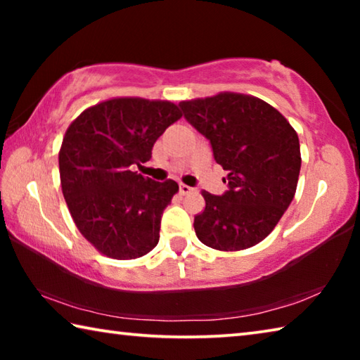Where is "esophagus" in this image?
Here are the masks:
<instances>
[{
	"label": "esophagus",
	"instance_id": "1",
	"mask_svg": "<svg viewBox=\"0 0 360 360\" xmlns=\"http://www.w3.org/2000/svg\"><path fill=\"white\" fill-rule=\"evenodd\" d=\"M192 192H193L192 187H188V186H186V184H181V186H179V193H181V195H188V193H192Z\"/></svg>",
	"mask_w": 360,
	"mask_h": 360
}]
</instances>
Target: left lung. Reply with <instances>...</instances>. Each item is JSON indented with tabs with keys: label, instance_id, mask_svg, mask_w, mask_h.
Listing matches in <instances>:
<instances>
[{
	"label": "left lung",
	"instance_id": "obj_1",
	"mask_svg": "<svg viewBox=\"0 0 360 360\" xmlns=\"http://www.w3.org/2000/svg\"><path fill=\"white\" fill-rule=\"evenodd\" d=\"M179 106L229 173V191L221 197L202 191L206 205L195 216V233L217 251L255 246L295 195L302 165L297 131L276 108L252 95L221 92Z\"/></svg>",
	"mask_w": 360,
	"mask_h": 360
}]
</instances>
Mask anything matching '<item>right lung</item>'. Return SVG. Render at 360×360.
Returning a JSON list of instances; mask_svg holds the SVG:
<instances>
[{
	"mask_svg": "<svg viewBox=\"0 0 360 360\" xmlns=\"http://www.w3.org/2000/svg\"><path fill=\"white\" fill-rule=\"evenodd\" d=\"M181 117L172 101L120 96L84 109L66 129L60 184L77 230L100 254L130 260L157 246L163 210L179 187L131 167L148 162L157 138Z\"/></svg>",
	"mask_w": 360,
	"mask_h": 360,
	"instance_id": "obj_1",
	"label": "right lung"
}]
</instances>
